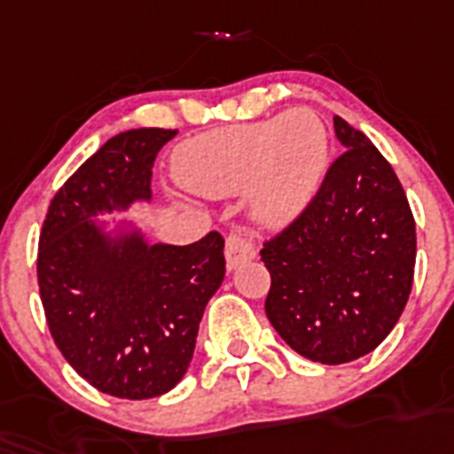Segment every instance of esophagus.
Instances as JSON below:
<instances>
[{
  "instance_id": "1",
  "label": "esophagus",
  "mask_w": 454,
  "mask_h": 454,
  "mask_svg": "<svg viewBox=\"0 0 454 454\" xmlns=\"http://www.w3.org/2000/svg\"><path fill=\"white\" fill-rule=\"evenodd\" d=\"M256 247L251 239H247L242 233H231L226 238V265L228 270H235L238 265L256 258Z\"/></svg>"
}]
</instances>
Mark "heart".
I'll return each mask as SVG.
<instances>
[{"mask_svg":"<svg viewBox=\"0 0 454 454\" xmlns=\"http://www.w3.org/2000/svg\"><path fill=\"white\" fill-rule=\"evenodd\" d=\"M330 138L321 115L293 108L272 120L205 133L177 156V180L209 198L249 192L251 215L284 226L309 203L327 168Z\"/></svg>","mask_w":454,"mask_h":454,"instance_id":"obj_1","label":"heart"}]
</instances>
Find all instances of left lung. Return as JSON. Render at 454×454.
<instances>
[{
  "instance_id": "8db88e82",
  "label": "left lung",
  "mask_w": 454,
  "mask_h": 454,
  "mask_svg": "<svg viewBox=\"0 0 454 454\" xmlns=\"http://www.w3.org/2000/svg\"><path fill=\"white\" fill-rule=\"evenodd\" d=\"M344 152L316 196L265 239V314L307 360L344 364L390 334L409 302L415 219L402 182L363 131L334 117Z\"/></svg>"
}]
</instances>
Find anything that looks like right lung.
<instances>
[{"label":"right lung","instance_id":"right-lung-1","mask_svg":"<svg viewBox=\"0 0 454 454\" xmlns=\"http://www.w3.org/2000/svg\"><path fill=\"white\" fill-rule=\"evenodd\" d=\"M173 129H131L91 154L55 198L39 238L41 302L57 348L97 390L150 399L173 390L205 304L226 274L216 231L193 245L108 238L91 216L152 198V166Z\"/></svg>","mask_w":454,"mask_h":454}]
</instances>
